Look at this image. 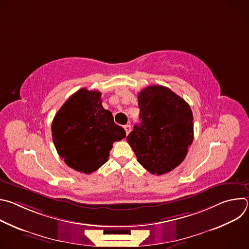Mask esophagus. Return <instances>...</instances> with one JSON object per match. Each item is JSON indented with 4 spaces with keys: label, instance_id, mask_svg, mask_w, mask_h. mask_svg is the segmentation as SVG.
Here are the masks:
<instances>
[{
    "label": "esophagus",
    "instance_id": "obj_1",
    "mask_svg": "<svg viewBox=\"0 0 249 249\" xmlns=\"http://www.w3.org/2000/svg\"><path fill=\"white\" fill-rule=\"evenodd\" d=\"M124 129H125V132H126V134L128 135V134L131 132V129H132V127H131V125L127 124V125H125V126H124Z\"/></svg>",
    "mask_w": 249,
    "mask_h": 249
}]
</instances>
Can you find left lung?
Masks as SVG:
<instances>
[{"instance_id":"obj_1","label":"left lung","mask_w":249,"mask_h":249,"mask_svg":"<svg viewBox=\"0 0 249 249\" xmlns=\"http://www.w3.org/2000/svg\"><path fill=\"white\" fill-rule=\"evenodd\" d=\"M140 124L127 142L137 160L152 174L161 175L185 159L194 135L189 104L162 86H150L138 94Z\"/></svg>"}]
</instances>
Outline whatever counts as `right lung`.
Listing matches in <instances>:
<instances>
[{"label": "right lung", "instance_id": "add662e5", "mask_svg": "<svg viewBox=\"0 0 249 249\" xmlns=\"http://www.w3.org/2000/svg\"><path fill=\"white\" fill-rule=\"evenodd\" d=\"M97 90L81 89L59 109L52 122V139L66 164L86 174L107 161L112 144L126 137L103 108Z\"/></svg>", "mask_w": 249, "mask_h": 249}]
</instances>
